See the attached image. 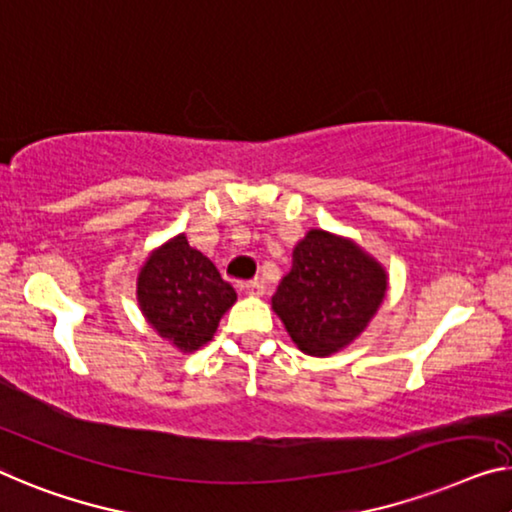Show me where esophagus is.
I'll use <instances>...</instances> for the list:
<instances>
[{"mask_svg":"<svg viewBox=\"0 0 512 512\" xmlns=\"http://www.w3.org/2000/svg\"><path fill=\"white\" fill-rule=\"evenodd\" d=\"M241 289H243V294H248V296H262V294H264L262 280H248V282H243Z\"/></svg>","mask_w":512,"mask_h":512,"instance_id":"1","label":"esophagus"}]
</instances>
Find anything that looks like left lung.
I'll list each match as a JSON object with an SVG mask.
<instances>
[{"label":"left lung","mask_w":512,"mask_h":512,"mask_svg":"<svg viewBox=\"0 0 512 512\" xmlns=\"http://www.w3.org/2000/svg\"><path fill=\"white\" fill-rule=\"evenodd\" d=\"M386 294V273L352 241L310 230L294 248V264L273 296L287 333L310 356L349 345Z\"/></svg>","instance_id":"left-lung-1"}]
</instances>
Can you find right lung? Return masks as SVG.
I'll return each mask as SVG.
<instances>
[{
    "instance_id": "obj_1",
    "label": "right lung",
    "mask_w": 512,
    "mask_h": 512,
    "mask_svg": "<svg viewBox=\"0 0 512 512\" xmlns=\"http://www.w3.org/2000/svg\"><path fill=\"white\" fill-rule=\"evenodd\" d=\"M137 301L154 329L183 352H195L213 338L220 317L236 301L230 282L220 278L186 236L165 243L142 266Z\"/></svg>"
}]
</instances>
